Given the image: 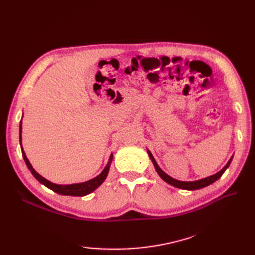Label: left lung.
I'll return each mask as SVG.
<instances>
[{
    "label": "left lung",
    "instance_id": "8db88e82",
    "mask_svg": "<svg viewBox=\"0 0 255 255\" xmlns=\"http://www.w3.org/2000/svg\"><path fill=\"white\" fill-rule=\"evenodd\" d=\"M148 154H149V156H150V158H151V160H152V163H153L154 167H155L156 172L158 173V175L161 177V179H163L166 183L172 185V186H174V187L181 188V189H186V190H196V189L203 188V187H206V186H208V185H211V184H213L214 182L217 181V180L219 179V177H221V175H222L223 173H225V171L227 170V169L229 168V166H230V164H231V161H232V158H233V156L231 157L230 160L228 161V164H227L225 167H223L219 172H217L216 174H213V175H211V176L205 177V179H201V180H198V181L183 182V181H177V180L173 179V177L169 176L167 173H165V172H164L163 170H161V169L158 167V165H157V163H156V160L154 159L153 155H152L151 152H150L149 150H148Z\"/></svg>",
    "mask_w": 255,
    "mask_h": 255
}]
</instances>
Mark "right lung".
Instances as JSON below:
<instances>
[{"instance_id": "obj_1", "label": "right lung", "mask_w": 255, "mask_h": 255, "mask_svg": "<svg viewBox=\"0 0 255 255\" xmlns=\"http://www.w3.org/2000/svg\"><path fill=\"white\" fill-rule=\"evenodd\" d=\"M20 133H19V139H20V145H21V151H22V156L24 158L25 164L27 166V168L32 172V174L36 177L37 181H39L41 184H43L44 186H47L48 188L52 189L53 191L57 192L59 195H64V196H75V197H83V196H86L90 192H92L94 190H96L100 185H101L105 179L107 174H109L110 171V167L112 164V160H113V154H111L110 156V160L109 163H107L106 167L103 169V171L100 173L98 176H96L95 179H91L87 182H84V183H78V184H70V185H58V184H54L48 180H45L44 177H42L39 173H37L35 171V169L33 168V166L30 165L29 160L27 159L24 150L22 148V143H21V133H22V119L20 122Z\"/></svg>"}]
</instances>
